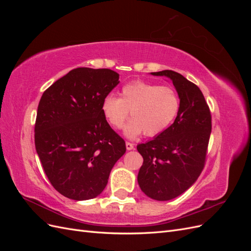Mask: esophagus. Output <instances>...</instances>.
<instances>
[{"instance_id": "esophagus-1", "label": "esophagus", "mask_w": 251, "mask_h": 251, "mask_svg": "<svg viewBox=\"0 0 251 251\" xmlns=\"http://www.w3.org/2000/svg\"><path fill=\"white\" fill-rule=\"evenodd\" d=\"M126 147L127 151H131L134 149V144L131 142H126Z\"/></svg>"}]
</instances>
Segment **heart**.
<instances>
[{"instance_id": "1", "label": "heart", "mask_w": 251, "mask_h": 251, "mask_svg": "<svg viewBox=\"0 0 251 251\" xmlns=\"http://www.w3.org/2000/svg\"><path fill=\"white\" fill-rule=\"evenodd\" d=\"M180 107V96L174 87L135 80L123 87L120 98L111 94L105 96L101 112L108 124L118 130L131 111L133 118L125 127L126 137L136 138L142 133L154 137L174 123Z\"/></svg>"}]
</instances>
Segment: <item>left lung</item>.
<instances>
[{
    "label": "left lung",
    "mask_w": 251,
    "mask_h": 251,
    "mask_svg": "<svg viewBox=\"0 0 251 251\" xmlns=\"http://www.w3.org/2000/svg\"><path fill=\"white\" fill-rule=\"evenodd\" d=\"M173 81L180 96L177 118L160 135L140 143L138 173L141 191L157 201H169L191 187L203 171L211 133V115L201 90L172 70L151 72Z\"/></svg>",
    "instance_id": "1"
}]
</instances>
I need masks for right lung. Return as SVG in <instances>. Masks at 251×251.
Masks as SVG:
<instances>
[{"label":"right lung","instance_id":"1","mask_svg":"<svg viewBox=\"0 0 251 251\" xmlns=\"http://www.w3.org/2000/svg\"><path fill=\"white\" fill-rule=\"evenodd\" d=\"M110 69L76 68L42 95L34 142L45 174L67 198L93 199L107 186L126 142L102 115L103 98L119 83Z\"/></svg>","mask_w":251,"mask_h":251}]
</instances>
